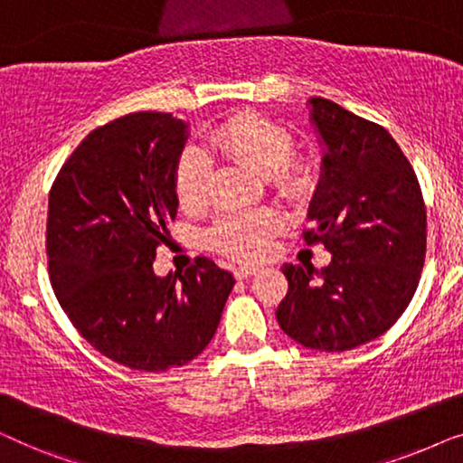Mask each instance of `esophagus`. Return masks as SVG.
<instances>
[{"label": "esophagus", "mask_w": 463, "mask_h": 463, "mask_svg": "<svg viewBox=\"0 0 463 463\" xmlns=\"http://www.w3.org/2000/svg\"><path fill=\"white\" fill-rule=\"evenodd\" d=\"M257 268H252V265H240V268L233 269V276L238 278V280H246V278H250L252 274H257Z\"/></svg>", "instance_id": "obj_1"}]
</instances>
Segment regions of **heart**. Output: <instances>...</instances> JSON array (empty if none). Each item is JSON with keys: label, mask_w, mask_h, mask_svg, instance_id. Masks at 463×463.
<instances>
[{"label": "heart", "mask_w": 463, "mask_h": 463, "mask_svg": "<svg viewBox=\"0 0 463 463\" xmlns=\"http://www.w3.org/2000/svg\"><path fill=\"white\" fill-rule=\"evenodd\" d=\"M204 149L223 154L250 168L252 173L269 176L284 194L297 195L309 187L307 166L290 160L293 137L282 124L259 116V113H236L219 124L204 138ZM208 176L211 164L198 149H187L179 157L175 170V189L179 204L185 211H195L208 200ZM278 219L265 211H238L223 214L208 232L214 249L242 261L259 259L268 249Z\"/></svg>", "instance_id": "obj_1"}]
</instances>
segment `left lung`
Segmentation results:
<instances>
[{"label":"left lung","instance_id":"8db88e82","mask_svg":"<svg viewBox=\"0 0 463 463\" xmlns=\"http://www.w3.org/2000/svg\"><path fill=\"white\" fill-rule=\"evenodd\" d=\"M309 107L325 151L307 213L314 227L303 238L333 259L320 271L284 265L288 293L276 318L303 347L345 352L383 335L413 299L426 261V204L383 126L320 97Z\"/></svg>","mask_w":463,"mask_h":463}]
</instances>
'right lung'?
I'll list each match as a JSON object with an SVG mask.
<instances>
[{"mask_svg": "<svg viewBox=\"0 0 463 463\" xmlns=\"http://www.w3.org/2000/svg\"><path fill=\"white\" fill-rule=\"evenodd\" d=\"M187 124L138 111L92 130L62 164L48 198L54 295L81 337L113 363L160 373L211 344L233 276L206 257L185 274H154L176 217L175 170Z\"/></svg>", "mask_w": 463, "mask_h": 463, "instance_id": "obj_1", "label": "right lung"}]
</instances>
